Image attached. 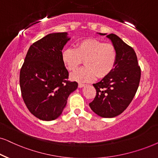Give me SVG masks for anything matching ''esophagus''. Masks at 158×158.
<instances>
[{"instance_id":"1","label":"esophagus","mask_w":158,"mask_h":158,"mask_svg":"<svg viewBox=\"0 0 158 158\" xmlns=\"http://www.w3.org/2000/svg\"><path fill=\"white\" fill-rule=\"evenodd\" d=\"M83 86H85V84H84V83H78V87L79 88H82V87H83Z\"/></svg>"}]
</instances>
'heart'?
<instances>
[{
	"mask_svg": "<svg viewBox=\"0 0 158 158\" xmlns=\"http://www.w3.org/2000/svg\"><path fill=\"white\" fill-rule=\"evenodd\" d=\"M61 59L69 71H75L84 60L85 66L72 73L71 77L78 82H89L97 76L104 78L110 74L116 64L117 50L110 43L86 38L77 43L76 48L64 49Z\"/></svg>",
	"mask_w": 158,
	"mask_h": 158,
	"instance_id": "heart-1",
	"label": "heart"
}]
</instances>
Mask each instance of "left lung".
Segmentation results:
<instances>
[{"label":"left lung","instance_id":"8db88e82","mask_svg":"<svg viewBox=\"0 0 158 158\" xmlns=\"http://www.w3.org/2000/svg\"><path fill=\"white\" fill-rule=\"evenodd\" d=\"M106 37L116 48V64L110 75L93 84L97 94L89 106L98 115L113 118L121 114L132 102L140 82L141 68L132 47L114 34Z\"/></svg>","mask_w":158,"mask_h":158}]
</instances>
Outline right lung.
Masks as SVG:
<instances>
[{
	"instance_id": "1",
	"label": "right lung",
	"mask_w": 158,
	"mask_h": 158,
	"mask_svg": "<svg viewBox=\"0 0 158 158\" xmlns=\"http://www.w3.org/2000/svg\"><path fill=\"white\" fill-rule=\"evenodd\" d=\"M67 32L51 33L28 49L20 69L22 99L29 111L43 120L60 115L67 98L77 88L68 81L69 73L61 59V50L69 40Z\"/></svg>"
}]
</instances>
